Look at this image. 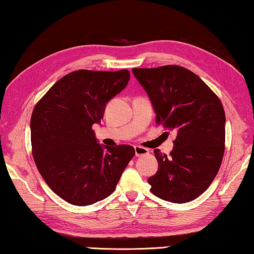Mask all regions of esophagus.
Here are the masks:
<instances>
[{
	"instance_id": "34e87169",
	"label": "esophagus",
	"mask_w": 254,
	"mask_h": 254,
	"mask_svg": "<svg viewBox=\"0 0 254 254\" xmlns=\"http://www.w3.org/2000/svg\"><path fill=\"white\" fill-rule=\"evenodd\" d=\"M135 155L137 157L144 156V155H147L149 153V150L145 147H140V146H135Z\"/></svg>"
}]
</instances>
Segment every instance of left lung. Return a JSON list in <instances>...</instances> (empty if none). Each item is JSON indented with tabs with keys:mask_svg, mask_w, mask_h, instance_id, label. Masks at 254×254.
Returning a JSON list of instances; mask_svg holds the SVG:
<instances>
[{
	"mask_svg": "<svg viewBox=\"0 0 254 254\" xmlns=\"http://www.w3.org/2000/svg\"><path fill=\"white\" fill-rule=\"evenodd\" d=\"M132 73L147 92L156 124L176 131L170 156L154 150L158 171L148 179L150 190L172 203L193 201L211 185L223 159V106L198 75L183 66L135 68Z\"/></svg>",
	"mask_w": 254,
	"mask_h": 254,
	"instance_id": "1",
	"label": "left lung"
}]
</instances>
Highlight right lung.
<instances>
[{
    "label": "right lung",
    "mask_w": 254,
    "mask_h": 254,
    "mask_svg": "<svg viewBox=\"0 0 254 254\" xmlns=\"http://www.w3.org/2000/svg\"><path fill=\"white\" fill-rule=\"evenodd\" d=\"M129 71L78 70L53 84L31 117L32 154L49 188L65 202L84 206L114 192L135 149L98 144L93 124H100L110 99L123 91Z\"/></svg>",
    "instance_id": "add662e5"
}]
</instances>
